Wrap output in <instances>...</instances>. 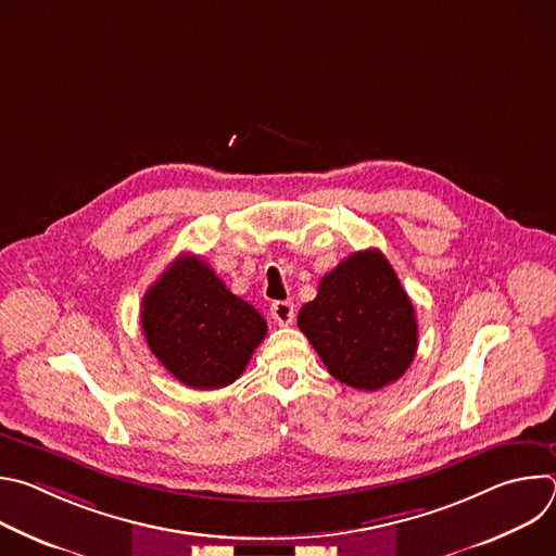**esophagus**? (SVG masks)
Segmentation results:
<instances>
[{
	"label": "esophagus",
	"mask_w": 556,
	"mask_h": 556,
	"mask_svg": "<svg viewBox=\"0 0 556 556\" xmlns=\"http://www.w3.org/2000/svg\"><path fill=\"white\" fill-rule=\"evenodd\" d=\"M270 314H273V319H275L277 326L286 328L294 321V305L290 301H275L270 305Z\"/></svg>",
	"instance_id": "esophagus-1"
}]
</instances>
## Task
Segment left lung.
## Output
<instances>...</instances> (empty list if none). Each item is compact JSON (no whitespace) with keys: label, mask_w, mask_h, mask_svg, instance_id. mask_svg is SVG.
Returning <instances> with one entry per match:
<instances>
[{"label":"left lung","mask_w":556,"mask_h":556,"mask_svg":"<svg viewBox=\"0 0 556 556\" xmlns=\"http://www.w3.org/2000/svg\"><path fill=\"white\" fill-rule=\"evenodd\" d=\"M296 324L328 371L365 391L399 380L418 350V321L387 257L358 251L319 281Z\"/></svg>","instance_id":"1"}]
</instances>
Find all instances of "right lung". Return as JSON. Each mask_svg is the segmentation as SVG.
<instances>
[{
  "mask_svg": "<svg viewBox=\"0 0 556 556\" xmlns=\"http://www.w3.org/2000/svg\"><path fill=\"white\" fill-rule=\"evenodd\" d=\"M140 324L151 354L193 389L235 382L268 332L264 316L195 255H180L147 290Z\"/></svg>",
  "mask_w": 556,
  "mask_h": 556,
  "instance_id": "right-lung-1",
  "label": "right lung"
}]
</instances>
